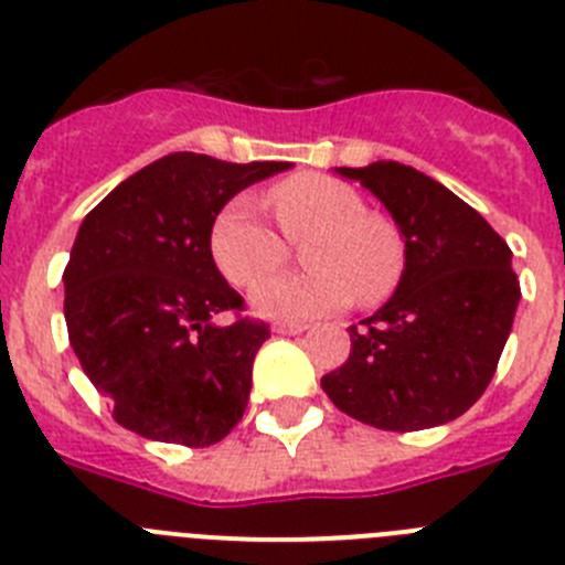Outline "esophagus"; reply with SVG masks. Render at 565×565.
I'll use <instances>...</instances> for the list:
<instances>
[{
	"label": "esophagus",
	"instance_id": "obj_1",
	"mask_svg": "<svg viewBox=\"0 0 565 565\" xmlns=\"http://www.w3.org/2000/svg\"><path fill=\"white\" fill-rule=\"evenodd\" d=\"M303 330H307L303 323H276L273 327V332H278V335H301Z\"/></svg>",
	"mask_w": 565,
	"mask_h": 565
}]
</instances>
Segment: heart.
Here are the masks:
<instances>
[{
	"label": "heart",
	"instance_id": "1",
	"mask_svg": "<svg viewBox=\"0 0 565 565\" xmlns=\"http://www.w3.org/2000/svg\"><path fill=\"white\" fill-rule=\"evenodd\" d=\"M289 242L303 244V264L312 269L267 278L284 262V242L262 218L255 201L238 195L215 215L210 255L233 287H258L249 296L253 312L278 321L327 316L347 303H372L395 287L404 264L398 230L384 215L366 213L364 199L343 181L303 173L269 190Z\"/></svg>",
	"mask_w": 565,
	"mask_h": 565
}]
</instances>
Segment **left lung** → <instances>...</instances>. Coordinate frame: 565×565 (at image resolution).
Masks as SVG:
<instances>
[{"label":"left lung","mask_w":565,"mask_h":565,"mask_svg":"<svg viewBox=\"0 0 565 565\" xmlns=\"http://www.w3.org/2000/svg\"><path fill=\"white\" fill-rule=\"evenodd\" d=\"M335 173L361 181L392 215L404 273L390 301L350 327V358L321 377L323 392L377 429L449 424L483 395L512 332V249L478 210L415 167L372 161Z\"/></svg>","instance_id":"1"}]
</instances>
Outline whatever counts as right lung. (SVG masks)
<instances>
[{
    "instance_id": "add662e5",
    "label": "right lung",
    "mask_w": 565,
    "mask_h": 565,
    "mask_svg": "<svg viewBox=\"0 0 565 565\" xmlns=\"http://www.w3.org/2000/svg\"><path fill=\"white\" fill-rule=\"evenodd\" d=\"M292 161L233 164L170 153L85 215L65 267V321L113 420L147 440L210 446L242 420L262 321L222 327L242 296L210 255L215 215L235 193Z\"/></svg>"
}]
</instances>
